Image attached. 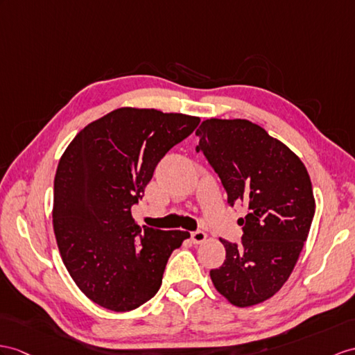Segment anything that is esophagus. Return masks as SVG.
<instances>
[{
    "label": "esophagus",
    "mask_w": 355,
    "mask_h": 355,
    "mask_svg": "<svg viewBox=\"0 0 355 355\" xmlns=\"http://www.w3.org/2000/svg\"><path fill=\"white\" fill-rule=\"evenodd\" d=\"M191 239L194 244H202L203 241L206 239V233L203 230H196V232H191Z\"/></svg>",
    "instance_id": "34e87169"
}]
</instances>
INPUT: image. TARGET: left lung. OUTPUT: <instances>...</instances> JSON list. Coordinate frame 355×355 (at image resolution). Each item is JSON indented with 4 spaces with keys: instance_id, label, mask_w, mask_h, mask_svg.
<instances>
[{
    "instance_id": "8db88e82",
    "label": "left lung",
    "mask_w": 355,
    "mask_h": 355,
    "mask_svg": "<svg viewBox=\"0 0 355 355\" xmlns=\"http://www.w3.org/2000/svg\"><path fill=\"white\" fill-rule=\"evenodd\" d=\"M202 152L221 179L227 203H244L241 244L220 239L226 261L211 280L233 306L271 298L289 279L315 215L304 164L286 144L245 119H207L197 129Z\"/></svg>"
}]
</instances>
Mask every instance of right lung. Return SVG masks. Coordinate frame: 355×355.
<instances>
[{
    "label": "right lung",
    "instance_id": "add662e5",
    "mask_svg": "<svg viewBox=\"0 0 355 355\" xmlns=\"http://www.w3.org/2000/svg\"><path fill=\"white\" fill-rule=\"evenodd\" d=\"M200 119L148 108H119L78 132L60 158L53 224L69 274L85 297L129 312L158 292L173 250L188 232L134 221L155 167Z\"/></svg>",
    "mask_w": 355,
    "mask_h": 355
}]
</instances>
